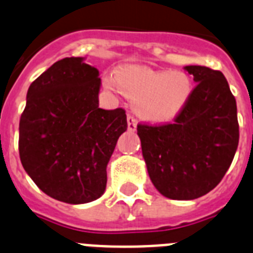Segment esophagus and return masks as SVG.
Masks as SVG:
<instances>
[{
  "mask_svg": "<svg viewBox=\"0 0 253 253\" xmlns=\"http://www.w3.org/2000/svg\"><path fill=\"white\" fill-rule=\"evenodd\" d=\"M136 126H137V121L133 117L132 114H127V128L128 131H135Z\"/></svg>",
  "mask_w": 253,
  "mask_h": 253,
  "instance_id": "34e87169",
  "label": "esophagus"
}]
</instances>
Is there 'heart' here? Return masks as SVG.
Wrapping results in <instances>:
<instances>
[{
	"instance_id": "1",
	"label": "heart",
	"mask_w": 253,
	"mask_h": 253,
	"mask_svg": "<svg viewBox=\"0 0 253 253\" xmlns=\"http://www.w3.org/2000/svg\"><path fill=\"white\" fill-rule=\"evenodd\" d=\"M108 86L118 89L136 104L142 117L151 121H164L173 117L187 102L192 85L182 72L154 71L127 66L118 69L113 79H107Z\"/></svg>"
}]
</instances>
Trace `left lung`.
Masks as SVG:
<instances>
[{
  "label": "left lung",
  "mask_w": 253,
  "mask_h": 253,
  "mask_svg": "<svg viewBox=\"0 0 253 253\" xmlns=\"http://www.w3.org/2000/svg\"><path fill=\"white\" fill-rule=\"evenodd\" d=\"M196 81L172 122L137 125L150 179L163 196L193 200L215 188L237 151L236 98L218 70L186 66Z\"/></svg>",
  "instance_id": "left-lung-1"
}]
</instances>
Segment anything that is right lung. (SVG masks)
<instances>
[{
    "label": "right lung",
    "mask_w": 253,
    "mask_h": 253,
    "mask_svg": "<svg viewBox=\"0 0 253 253\" xmlns=\"http://www.w3.org/2000/svg\"><path fill=\"white\" fill-rule=\"evenodd\" d=\"M99 71L81 57L57 61L35 79L19 126L26 173L48 196L67 204L99 199L107 164L127 129L124 108H99Z\"/></svg>",
    "instance_id": "right-lung-1"
}]
</instances>
